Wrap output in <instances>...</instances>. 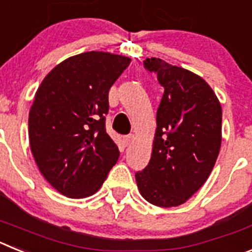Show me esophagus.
I'll use <instances>...</instances> for the list:
<instances>
[{
    "label": "esophagus",
    "mask_w": 252,
    "mask_h": 252,
    "mask_svg": "<svg viewBox=\"0 0 252 252\" xmlns=\"http://www.w3.org/2000/svg\"><path fill=\"white\" fill-rule=\"evenodd\" d=\"M133 139H135V137H133V135H128V136H125L124 137L125 145H126V146L131 145V144H132V141H133Z\"/></svg>",
    "instance_id": "esophagus-1"
}]
</instances>
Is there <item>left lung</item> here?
Instances as JSON below:
<instances>
[{
  "mask_svg": "<svg viewBox=\"0 0 252 252\" xmlns=\"http://www.w3.org/2000/svg\"><path fill=\"white\" fill-rule=\"evenodd\" d=\"M158 74L164 94L149 165L137 171V188L149 203H186L208 179L222 141V108L203 78L159 58L144 62Z\"/></svg>",
  "mask_w": 252,
  "mask_h": 252,
  "instance_id": "8db88e82",
  "label": "left lung"
}]
</instances>
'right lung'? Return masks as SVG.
Returning <instances> with one entry per match:
<instances>
[{
	"mask_svg": "<svg viewBox=\"0 0 252 252\" xmlns=\"http://www.w3.org/2000/svg\"><path fill=\"white\" fill-rule=\"evenodd\" d=\"M130 63L127 57L87 51L58 64L37 88L29 113L31 153L63 195L94 194L119 160L104 116L108 91Z\"/></svg>",
	"mask_w": 252,
	"mask_h": 252,
	"instance_id": "obj_1",
	"label": "right lung"
}]
</instances>
